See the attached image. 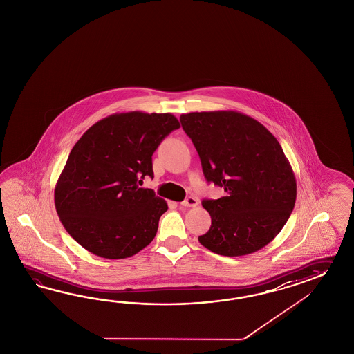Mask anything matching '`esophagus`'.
<instances>
[{
  "instance_id": "esophagus-1",
  "label": "esophagus",
  "mask_w": 354,
  "mask_h": 354,
  "mask_svg": "<svg viewBox=\"0 0 354 354\" xmlns=\"http://www.w3.org/2000/svg\"><path fill=\"white\" fill-rule=\"evenodd\" d=\"M180 205L184 206V207H196V206H198V198H197V197H193V196H189V197H187Z\"/></svg>"
}]
</instances>
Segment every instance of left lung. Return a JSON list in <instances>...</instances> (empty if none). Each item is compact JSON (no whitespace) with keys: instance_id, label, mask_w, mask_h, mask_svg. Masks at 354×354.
I'll use <instances>...</instances> for the list:
<instances>
[{"instance_id":"1","label":"left lung","mask_w":354,"mask_h":354,"mask_svg":"<svg viewBox=\"0 0 354 354\" xmlns=\"http://www.w3.org/2000/svg\"><path fill=\"white\" fill-rule=\"evenodd\" d=\"M209 183L225 196L203 200L211 227L202 246L223 257L263 249L277 236L295 206L297 179L281 144L263 124L234 111L180 115Z\"/></svg>"}]
</instances>
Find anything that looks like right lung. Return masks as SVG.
<instances>
[{"mask_svg": "<svg viewBox=\"0 0 354 354\" xmlns=\"http://www.w3.org/2000/svg\"><path fill=\"white\" fill-rule=\"evenodd\" d=\"M180 127L171 113L108 115L80 138L54 192L59 219L96 257H133L154 239L167 203L152 189V154Z\"/></svg>", "mask_w": 354, "mask_h": 354, "instance_id": "1", "label": "right lung"}]
</instances>
